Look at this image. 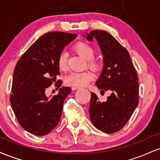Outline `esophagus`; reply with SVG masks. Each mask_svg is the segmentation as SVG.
Returning a JSON list of instances; mask_svg holds the SVG:
<instances>
[{"instance_id":"34e87169","label":"esophagus","mask_w":160,"mask_h":160,"mask_svg":"<svg viewBox=\"0 0 160 160\" xmlns=\"http://www.w3.org/2000/svg\"><path fill=\"white\" fill-rule=\"evenodd\" d=\"M71 89H72V90H77V89H80V87H78V86H72Z\"/></svg>"}]
</instances>
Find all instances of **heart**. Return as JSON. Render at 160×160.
Instances as JSON below:
<instances>
[{
  "instance_id": "heart-1",
  "label": "heart",
  "mask_w": 160,
  "mask_h": 160,
  "mask_svg": "<svg viewBox=\"0 0 160 160\" xmlns=\"http://www.w3.org/2000/svg\"><path fill=\"white\" fill-rule=\"evenodd\" d=\"M75 52L86 59L88 67L96 71L99 68V62L95 58V49L89 43L86 42H78L73 47ZM58 67L61 71H66L68 68L67 53L62 52L58 58ZM94 76L89 71H84L81 72H71L65 78V83L73 86H84L92 80Z\"/></svg>"
}]
</instances>
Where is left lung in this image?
Segmentation results:
<instances>
[{"instance_id":"1","label":"left lung","mask_w":160,"mask_h":160,"mask_svg":"<svg viewBox=\"0 0 160 160\" xmlns=\"http://www.w3.org/2000/svg\"><path fill=\"white\" fill-rule=\"evenodd\" d=\"M86 38L89 41L97 40L104 58L103 70L95 85L101 92H111L103 102L92 93L89 108L91 121L104 132H117L124 127L138 104L137 72L127 49L109 33L92 30Z\"/></svg>"}]
</instances>
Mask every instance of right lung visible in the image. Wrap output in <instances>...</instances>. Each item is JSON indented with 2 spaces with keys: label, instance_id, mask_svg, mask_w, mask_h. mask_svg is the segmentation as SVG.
<instances>
[{
  "label": "right lung",
  "instance_id": "obj_1",
  "mask_svg": "<svg viewBox=\"0 0 160 160\" xmlns=\"http://www.w3.org/2000/svg\"><path fill=\"white\" fill-rule=\"evenodd\" d=\"M77 35L61 32L46 33L25 51L16 64L10 104L20 126L33 135H47L59 122L64 101L71 89L63 86L58 95L50 98L46 96L45 90L60 74L58 56ZM58 82L60 87L62 82Z\"/></svg>",
  "mask_w": 160,
  "mask_h": 160
}]
</instances>
